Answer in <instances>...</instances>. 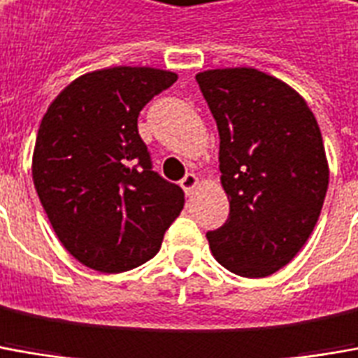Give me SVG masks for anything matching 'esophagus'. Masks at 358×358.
I'll return each instance as SVG.
<instances>
[{
  "label": "esophagus",
  "mask_w": 358,
  "mask_h": 358,
  "mask_svg": "<svg viewBox=\"0 0 358 358\" xmlns=\"http://www.w3.org/2000/svg\"><path fill=\"white\" fill-rule=\"evenodd\" d=\"M196 187H199V177L194 173H187L181 179V189L185 191V194H193Z\"/></svg>",
  "instance_id": "1"
}]
</instances>
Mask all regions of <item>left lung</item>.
<instances>
[{"label": "left lung", "instance_id": "8db88e82", "mask_svg": "<svg viewBox=\"0 0 358 358\" xmlns=\"http://www.w3.org/2000/svg\"><path fill=\"white\" fill-rule=\"evenodd\" d=\"M220 134L230 216L208 231L212 255L240 277L290 263L324 206L329 167L314 113L285 81L255 68L196 73Z\"/></svg>", "mask_w": 358, "mask_h": 358}]
</instances>
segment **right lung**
Instances as JSON below:
<instances>
[{
    "label": "right lung",
    "mask_w": 358,
    "mask_h": 358,
    "mask_svg": "<svg viewBox=\"0 0 358 358\" xmlns=\"http://www.w3.org/2000/svg\"><path fill=\"white\" fill-rule=\"evenodd\" d=\"M177 73L117 66L80 76L43 117L33 181L62 245L85 267L122 273L154 257L185 193L152 171L138 115Z\"/></svg>",
    "instance_id": "right-lung-1"
}]
</instances>
